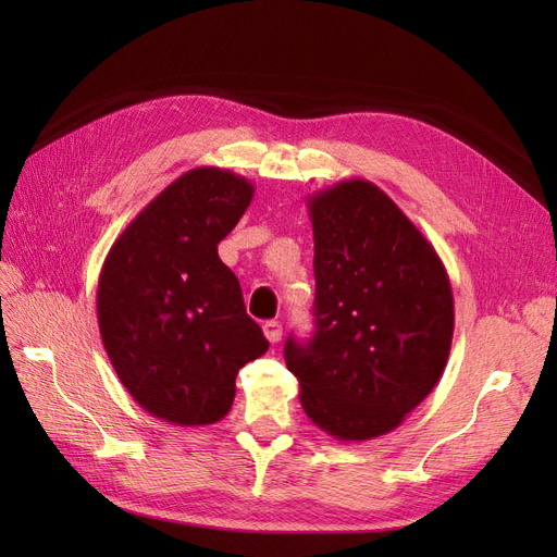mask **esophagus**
<instances>
[{"label":"esophagus","instance_id":"1","mask_svg":"<svg viewBox=\"0 0 557 557\" xmlns=\"http://www.w3.org/2000/svg\"><path fill=\"white\" fill-rule=\"evenodd\" d=\"M262 330H264V336L272 344H276V342H281V334H283V325L278 323V320H267V323L262 325Z\"/></svg>","mask_w":557,"mask_h":557}]
</instances>
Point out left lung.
<instances>
[{"label":"left lung","mask_w":557,"mask_h":557,"mask_svg":"<svg viewBox=\"0 0 557 557\" xmlns=\"http://www.w3.org/2000/svg\"><path fill=\"white\" fill-rule=\"evenodd\" d=\"M315 332L285 342L301 409L339 442L393 432L440 383L453 342L442 258L379 185L309 197Z\"/></svg>","instance_id":"left-lung-1"}]
</instances>
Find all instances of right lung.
<instances>
[{
  "label": "right lung",
  "instance_id": "1",
  "mask_svg": "<svg viewBox=\"0 0 557 557\" xmlns=\"http://www.w3.org/2000/svg\"><path fill=\"white\" fill-rule=\"evenodd\" d=\"M252 193L239 174L195 166L134 218L102 264L97 323L107 356L134 401L172 425L225 418L239 369L269 348L218 258Z\"/></svg>",
  "mask_w": 557,
  "mask_h": 557
}]
</instances>
